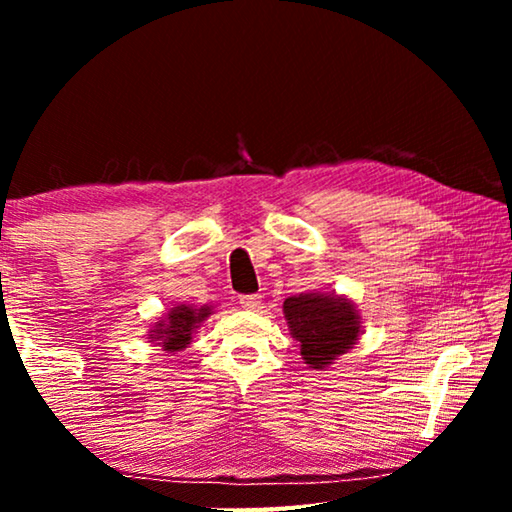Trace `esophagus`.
<instances>
[{
  "instance_id": "esophagus-1",
  "label": "esophagus",
  "mask_w": 512,
  "mask_h": 512,
  "mask_svg": "<svg viewBox=\"0 0 512 512\" xmlns=\"http://www.w3.org/2000/svg\"><path fill=\"white\" fill-rule=\"evenodd\" d=\"M239 305L248 309V311H255V309L262 307V296H253V293H250V296H241Z\"/></svg>"
}]
</instances>
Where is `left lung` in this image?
I'll return each instance as SVG.
<instances>
[{
    "label": "left lung",
    "mask_w": 512,
    "mask_h": 512,
    "mask_svg": "<svg viewBox=\"0 0 512 512\" xmlns=\"http://www.w3.org/2000/svg\"><path fill=\"white\" fill-rule=\"evenodd\" d=\"M289 332L300 343L309 368L323 370L348 352L361 334V316L354 302L336 293H300L284 300Z\"/></svg>",
    "instance_id": "left-lung-1"
}]
</instances>
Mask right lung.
I'll list each match as a JSON object with an SVG mask.
<instances>
[{
	"mask_svg": "<svg viewBox=\"0 0 512 512\" xmlns=\"http://www.w3.org/2000/svg\"><path fill=\"white\" fill-rule=\"evenodd\" d=\"M212 314V307H192V305H176L169 309V314L149 329L151 343L160 345L162 352L176 354L185 350L192 343V336L203 320Z\"/></svg>",
	"mask_w": 512,
	"mask_h": 512,
	"instance_id": "right-lung-1",
	"label": "right lung"
}]
</instances>
